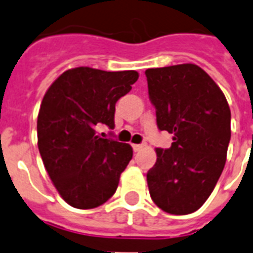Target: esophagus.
Wrapping results in <instances>:
<instances>
[{"mask_svg":"<svg viewBox=\"0 0 253 253\" xmlns=\"http://www.w3.org/2000/svg\"><path fill=\"white\" fill-rule=\"evenodd\" d=\"M143 147H144V145H143V144H132L133 152H139Z\"/></svg>","mask_w":253,"mask_h":253,"instance_id":"1","label":"esophagus"}]
</instances>
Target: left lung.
<instances>
[{"mask_svg":"<svg viewBox=\"0 0 253 253\" xmlns=\"http://www.w3.org/2000/svg\"><path fill=\"white\" fill-rule=\"evenodd\" d=\"M149 100L157 126L173 133L147 173L155 204L170 214H190L214 190L226 162L231 113L225 94L194 63L148 69Z\"/></svg>","mask_w":253,"mask_h":253,"instance_id":"1","label":"left lung"}]
</instances>
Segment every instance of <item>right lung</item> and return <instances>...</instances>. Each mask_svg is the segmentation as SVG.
Masks as SVG:
<instances>
[{
    "label": "right lung",
    "instance_id": "obj_1",
    "mask_svg": "<svg viewBox=\"0 0 253 253\" xmlns=\"http://www.w3.org/2000/svg\"><path fill=\"white\" fill-rule=\"evenodd\" d=\"M139 78L133 70L75 67L45 93L38 116L41 159L58 194L78 209L100 207L116 192L132 148L104 139L97 127L114 128L116 102Z\"/></svg>",
    "mask_w": 253,
    "mask_h": 253
}]
</instances>
